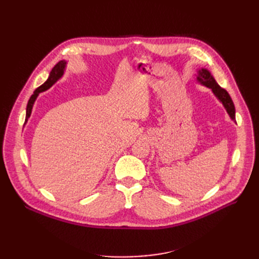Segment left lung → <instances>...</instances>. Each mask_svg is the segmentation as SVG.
<instances>
[{
	"label": "left lung",
	"instance_id": "8db88e82",
	"mask_svg": "<svg viewBox=\"0 0 259 259\" xmlns=\"http://www.w3.org/2000/svg\"><path fill=\"white\" fill-rule=\"evenodd\" d=\"M197 80L202 85H204V86H206V88L211 90V92L214 93V95L217 97V99L221 101L223 106L225 107L226 111L228 112L229 116L231 117V120L236 122V108H234L233 101H232L230 95L228 94V92L222 89L221 86L218 85V83L215 81L213 75L210 74L208 70L204 69V68L199 69Z\"/></svg>",
	"mask_w": 259,
	"mask_h": 259
}]
</instances>
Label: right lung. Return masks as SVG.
Returning <instances> with one entry per match:
<instances>
[{"instance_id": "obj_1", "label": "right lung", "mask_w": 259, "mask_h": 259, "mask_svg": "<svg viewBox=\"0 0 259 259\" xmlns=\"http://www.w3.org/2000/svg\"><path fill=\"white\" fill-rule=\"evenodd\" d=\"M66 66H67V61L60 60V61L58 62V64L52 69V71H51V73H50L49 79L46 80L41 86H38V88L33 92L32 96L30 97V99H29V101H28V105H27L26 121H25V123H27L28 119H29L30 115H31V112H32V108H33V105H34L35 100H36V98H37V96H38V94L42 93V92L48 91L49 89H51L52 86H53L55 83H56L62 75H64Z\"/></svg>"}]
</instances>
